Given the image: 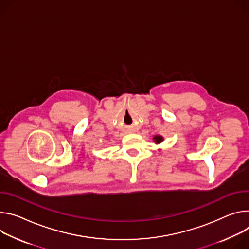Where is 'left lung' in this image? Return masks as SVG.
<instances>
[{
  "mask_svg": "<svg viewBox=\"0 0 249 249\" xmlns=\"http://www.w3.org/2000/svg\"><path fill=\"white\" fill-rule=\"evenodd\" d=\"M153 141H154V142L155 143H161L162 142H163V137L161 136V135H155L154 137H153Z\"/></svg>",
  "mask_w": 249,
  "mask_h": 249,
  "instance_id": "1",
  "label": "left lung"
}]
</instances>
